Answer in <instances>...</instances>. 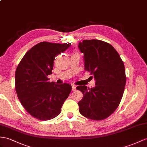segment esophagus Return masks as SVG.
I'll return each mask as SVG.
<instances>
[{
    "label": "esophagus",
    "instance_id": "1",
    "mask_svg": "<svg viewBox=\"0 0 147 147\" xmlns=\"http://www.w3.org/2000/svg\"><path fill=\"white\" fill-rule=\"evenodd\" d=\"M71 90H72V91H75L76 90V87L74 85H71Z\"/></svg>",
    "mask_w": 147,
    "mask_h": 147
}]
</instances>
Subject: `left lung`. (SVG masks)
<instances>
[{
    "mask_svg": "<svg viewBox=\"0 0 147 147\" xmlns=\"http://www.w3.org/2000/svg\"><path fill=\"white\" fill-rule=\"evenodd\" d=\"M78 47L84 54L85 70L95 80L94 88L77 87L83 94L78 103L79 112L89 119H105L115 112L122 98L126 84L124 63L119 53L107 42L84 40Z\"/></svg>",
    "mask_w": 147,
    "mask_h": 147,
    "instance_id": "8db88e82",
    "label": "left lung"
}]
</instances>
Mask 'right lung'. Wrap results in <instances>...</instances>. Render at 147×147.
I'll return each mask as SVG.
<instances>
[{
    "label": "right lung",
    "instance_id": "add662e5",
    "mask_svg": "<svg viewBox=\"0 0 147 147\" xmlns=\"http://www.w3.org/2000/svg\"><path fill=\"white\" fill-rule=\"evenodd\" d=\"M70 45L38 43L25 54L17 67L15 88L18 98L27 112L38 120H49L58 116L71 90L70 85H57L47 78L52 74L55 57Z\"/></svg>",
    "mask_w": 147,
    "mask_h": 147
}]
</instances>
